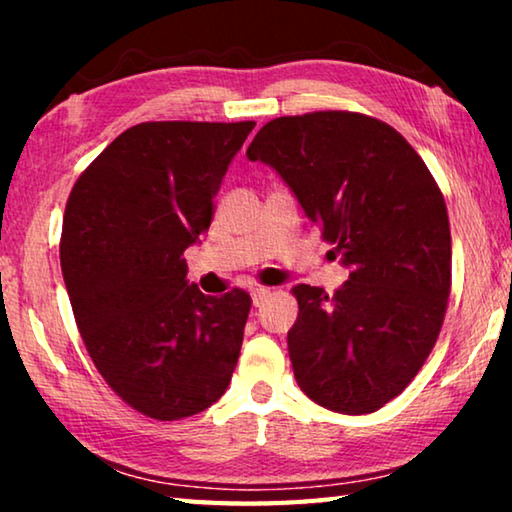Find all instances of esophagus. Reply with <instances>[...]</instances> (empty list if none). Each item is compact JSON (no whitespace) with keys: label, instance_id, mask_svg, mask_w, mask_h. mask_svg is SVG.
<instances>
[{"label":"esophagus","instance_id":"esophagus-1","mask_svg":"<svg viewBox=\"0 0 512 512\" xmlns=\"http://www.w3.org/2000/svg\"><path fill=\"white\" fill-rule=\"evenodd\" d=\"M268 296H271V289L255 287L253 291H250V298H253V305H255V307H262Z\"/></svg>","mask_w":512,"mask_h":512}]
</instances>
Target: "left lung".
I'll use <instances>...</instances> for the list:
<instances>
[{"mask_svg":"<svg viewBox=\"0 0 512 512\" xmlns=\"http://www.w3.org/2000/svg\"><path fill=\"white\" fill-rule=\"evenodd\" d=\"M246 155L284 180L350 271L332 296L293 287L298 386L336 413L381 409L418 375L445 318L452 237L436 180L395 128L359 112L273 119Z\"/></svg>","mask_w":512,"mask_h":512,"instance_id":"obj_1","label":"left lung"}]
</instances>
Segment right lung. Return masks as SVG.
<instances>
[{"instance_id":"add662e5","label":"right lung","mask_w":512,"mask_h":512,"mask_svg":"<svg viewBox=\"0 0 512 512\" xmlns=\"http://www.w3.org/2000/svg\"><path fill=\"white\" fill-rule=\"evenodd\" d=\"M255 121H146L121 133L69 194L60 268L94 366L155 420L205 411L237 366L250 296H205L183 253Z\"/></svg>"}]
</instances>
